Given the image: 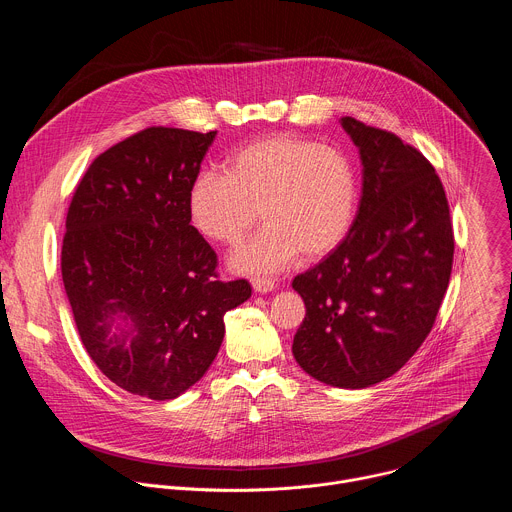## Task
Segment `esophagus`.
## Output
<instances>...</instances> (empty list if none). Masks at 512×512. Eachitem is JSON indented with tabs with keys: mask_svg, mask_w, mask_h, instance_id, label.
<instances>
[{
	"mask_svg": "<svg viewBox=\"0 0 512 512\" xmlns=\"http://www.w3.org/2000/svg\"><path fill=\"white\" fill-rule=\"evenodd\" d=\"M251 283H253V289L259 291V294H269V291L275 289V281L265 279V277H253Z\"/></svg>",
	"mask_w": 512,
	"mask_h": 512,
	"instance_id": "esophagus-1",
	"label": "esophagus"
}]
</instances>
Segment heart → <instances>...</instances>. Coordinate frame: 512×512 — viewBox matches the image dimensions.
Segmentation results:
<instances>
[{"label":"heart","instance_id":"b5f03b06","mask_svg":"<svg viewBox=\"0 0 512 512\" xmlns=\"http://www.w3.org/2000/svg\"><path fill=\"white\" fill-rule=\"evenodd\" d=\"M358 208V176L332 145L296 135L251 141L229 172L202 170L188 190L190 221L210 241L233 245L261 218L267 225L231 253L245 275L281 271L302 251L322 257L348 235Z\"/></svg>","mask_w":512,"mask_h":512}]
</instances>
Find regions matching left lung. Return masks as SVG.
<instances>
[{
	"label": "left lung",
	"instance_id": "1",
	"mask_svg": "<svg viewBox=\"0 0 512 512\" xmlns=\"http://www.w3.org/2000/svg\"><path fill=\"white\" fill-rule=\"evenodd\" d=\"M362 162L346 239L291 287L306 304L300 367L340 389L395 375L427 338L450 283L454 231L440 176L391 131L340 119Z\"/></svg>",
	"mask_w": 512,
	"mask_h": 512
}]
</instances>
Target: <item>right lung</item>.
Instances as JSON below:
<instances>
[{
    "instance_id": "1",
    "label": "right lung",
    "mask_w": 512,
    "mask_h": 512,
    "mask_svg": "<svg viewBox=\"0 0 512 512\" xmlns=\"http://www.w3.org/2000/svg\"><path fill=\"white\" fill-rule=\"evenodd\" d=\"M214 135L148 127L115 143L66 214L60 267L79 336L109 381L154 401L202 379L225 314L251 298L249 281H218L190 225L188 190Z\"/></svg>"
}]
</instances>
